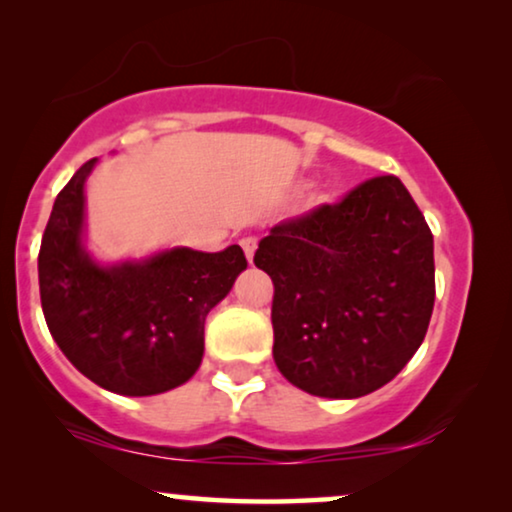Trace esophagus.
I'll return each mask as SVG.
<instances>
[{
    "label": "esophagus",
    "instance_id": "obj_1",
    "mask_svg": "<svg viewBox=\"0 0 512 512\" xmlns=\"http://www.w3.org/2000/svg\"><path fill=\"white\" fill-rule=\"evenodd\" d=\"M256 244H258V240H256L254 235H247V237H242V240H240V247L244 249V254H247L249 261H251V256H254Z\"/></svg>",
    "mask_w": 512,
    "mask_h": 512
}]
</instances>
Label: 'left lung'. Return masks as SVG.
I'll return each instance as SVG.
<instances>
[{
	"instance_id": "1",
	"label": "left lung",
	"mask_w": 512,
	"mask_h": 512,
	"mask_svg": "<svg viewBox=\"0 0 512 512\" xmlns=\"http://www.w3.org/2000/svg\"><path fill=\"white\" fill-rule=\"evenodd\" d=\"M254 263L275 284L272 356L307 394L366 396L422 345L436 300L433 235L394 174L279 221Z\"/></svg>"
}]
</instances>
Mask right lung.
<instances>
[{
    "label": "right lung",
    "instance_id": "obj_1",
    "mask_svg": "<svg viewBox=\"0 0 512 512\" xmlns=\"http://www.w3.org/2000/svg\"><path fill=\"white\" fill-rule=\"evenodd\" d=\"M83 163L55 198L39 249L44 317L62 354L102 389L153 396L191 380L205 352V319L247 268L237 244L172 249L146 263L100 268L81 247Z\"/></svg>",
    "mask_w": 512,
    "mask_h": 512
}]
</instances>
